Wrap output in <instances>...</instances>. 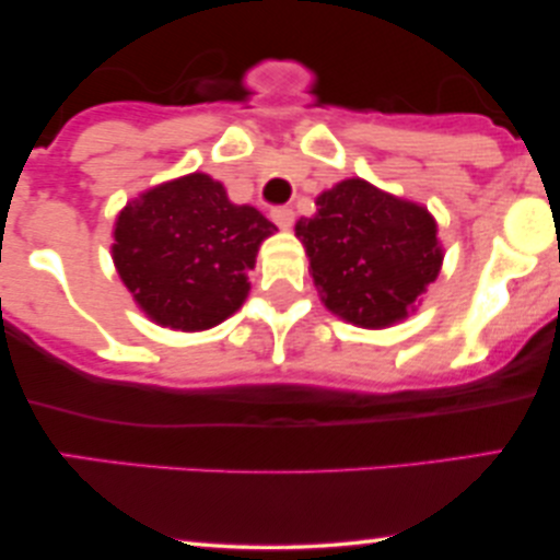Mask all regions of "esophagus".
Instances as JSON below:
<instances>
[{
  "mask_svg": "<svg viewBox=\"0 0 560 560\" xmlns=\"http://www.w3.org/2000/svg\"><path fill=\"white\" fill-rule=\"evenodd\" d=\"M271 218H273V223L279 229H292V223H294V210L292 208H287V205H281V208H273L271 210Z\"/></svg>",
  "mask_w": 560,
  "mask_h": 560,
  "instance_id": "obj_1",
  "label": "esophagus"
}]
</instances>
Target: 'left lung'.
Returning a JSON list of instances; mask_svg holds the SVG:
<instances>
[{"mask_svg": "<svg viewBox=\"0 0 560 560\" xmlns=\"http://www.w3.org/2000/svg\"><path fill=\"white\" fill-rule=\"evenodd\" d=\"M316 205L318 213L300 218L294 231L324 305L363 329L408 318L442 266L429 210L363 178L339 182Z\"/></svg>", "mask_w": 560, "mask_h": 560, "instance_id": "left-lung-1", "label": "left lung"}]
</instances>
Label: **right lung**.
Returning a JSON list of instances; mask_svg holds the SVG:
<instances>
[{
    "instance_id": "add662e5",
    "label": "right lung",
    "mask_w": 560,
    "mask_h": 560,
    "mask_svg": "<svg viewBox=\"0 0 560 560\" xmlns=\"http://www.w3.org/2000/svg\"><path fill=\"white\" fill-rule=\"evenodd\" d=\"M273 231L258 210L231 202L221 182L189 173L120 210L113 260L155 324L202 331L240 311L249 292L247 271Z\"/></svg>"
}]
</instances>
